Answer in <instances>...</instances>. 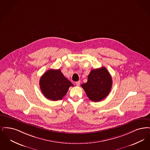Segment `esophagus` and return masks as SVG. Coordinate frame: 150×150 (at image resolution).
<instances>
[{
    "label": "esophagus",
    "mask_w": 150,
    "mask_h": 150,
    "mask_svg": "<svg viewBox=\"0 0 150 150\" xmlns=\"http://www.w3.org/2000/svg\"><path fill=\"white\" fill-rule=\"evenodd\" d=\"M76 86H79L80 85V81L76 82Z\"/></svg>",
    "instance_id": "esophagus-1"
}]
</instances>
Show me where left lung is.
Listing matches in <instances>:
<instances>
[{"instance_id": "obj_1", "label": "left lung", "mask_w": 150, "mask_h": 150, "mask_svg": "<svg viewBox=\"0 0 150 150\" xmlns=\"http://www.w3.org/2000/svg\"><path fill=\"white\" fill-rule=\"evenodd\" d=\"M111 86V75L104 67L92 69L88 76L87 82L81 85L87 97L94 102L106 98L110 91Z\"/></svg>"}]
</instances>
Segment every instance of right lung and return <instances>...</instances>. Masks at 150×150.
I'll use <instances>...</instances> for the list:
<instances>
[{
    "mask_svg": "<svg viewBox=\"0 0 150 150\" xmlns=\"http://www.w3.org/2000/svg\"><path fill=\"white\" fill-rule=\"evenodd\" d=\"M71 86L73 85L60 69H49L40 79V87L42 93L52 101L62 100Z\"/></svg>",
    "mask_w": 150,
    "mask_h": 150,
    "instance_id": "1",
    "label": "right lung"
}]
</instances>
